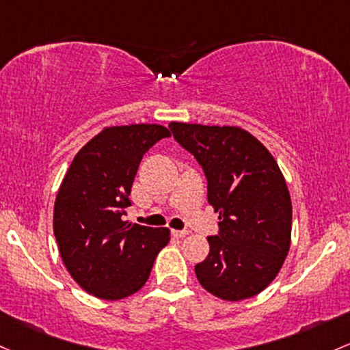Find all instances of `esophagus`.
Wrapping results in <instances>:
<instances>
[{
  "label": "esophagus",
  "instance_id": "1",
  "mask_svg": "<svg viewBox=\"0 0 350 350\" xmlns=\"http://www.w3.org/2000/svg\"><path fill=\"white\" fill-rule=\"evenodd\" d=\"M187 234H189V231H176V229H174V231H172V236L179 237V239H183V237H186Z\"/></svg>",
  "mask_w": 350,
  "mask_h": 350
}]
</instances>
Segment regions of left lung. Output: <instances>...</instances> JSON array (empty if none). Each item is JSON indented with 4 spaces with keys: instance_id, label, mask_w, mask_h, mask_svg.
Listing matches in <instances>:
<instances>
[{
    "instance_id": "left-lung-1",
    "label": "left lung",
    "mask_w": 350,
    "mask_h": 350,
    "mask_svg": "<svg viewBox=\"0 0 350 350\" xmlns=\"http://www.w3.org/2000/svg\"><path fill=\"white\" fill-rule=\"evenodd\" d=\"M176 141L194 154L207 178V201L219 213V236L196 264L198 281L222 301L262 293L291 247L293 202L269 149L237 126L172 121Z\"/></svg>"
}]
</instances>
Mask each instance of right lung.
<instances>
[{
  "label": "right lung",
  "mask_w": 350,
  "mask_h": 350,
  "mask_svg": "<svg viewBox=\"0 0 350 350\" xmlns=\"http://www.w3.org/2000/svg\"><path fill=\"white\" fill-rule=\"evenodd\" d=\"M169 136L161 124L105 128L79 149L61 183L53 213L57 247L71 278L94 297L137 293L171 239L167 228L122 221L144 152Z\"/></svg>",
  "instance_id": "right-lung-1"
}]
</instances>
